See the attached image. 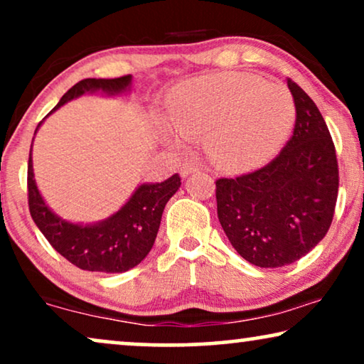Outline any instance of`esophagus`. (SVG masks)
<instances>
[{"mask_svg": "<svg viewBox=\"0 0 364 364\" xmlns=\"http://www.w3.org/2000/svg\"><path fill=\"white\" fill-rule=\"evenodd\" d=\"M197 171H198V166H197V164L186 162V164H182V166H181V171H178V173H181V177H182V178H187L188 176H191V173L197 172Z\"/></svg>", "mask_w": 364, "mask_h": 364, "instance_id": "1", "label": "esophagus"}]
</instances>
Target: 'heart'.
Masks as SVG:
<instances>
[{
  "mask_svg": "<svg viewBox=\"0 0 364 364\" xmlns=\"http://www.w3.org/2000/svg\"><path fill=\"white\" fill-rule=\"evenodd\" d=\"M295 101L287 87L255 74L228 73L193 77L167 97L171 126L187 139H203L217 167L252 171L282 151L295 126ZM166 141L178 139L166 132Z\"/></svg>",
  "mask_w": 364,
  "mask_h": 364,
  "instance_id": "obj_1",
  "label": "heart"
}]
</instances>
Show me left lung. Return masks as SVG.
<instances>
[{
	"label": "left lung",
	"instance_id": "obj_1",
	"mask_svg": "<svg viewBox=\"0 0 364 364\" xmlns=\"http://www.w3.org/2000/svg\"><path fill=\"white\" fill-rule=\"evenodd\" d=\"M296 107L293 136L260 171L218 178L217 215L232 247L260 268H280L313 250L331 225L338 162L326 122L311 97L287 81Z\"/></svg>",
	"mask_w": 364,
	"mask_h": 364
}]
</instances>
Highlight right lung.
Listing matches in <instances>:
<instances>
[{
  "label": "right lung",
  "instance_id": "obj_1",
  "mask_svg": "<svg viewBox=\"0 0 364 364\" xmlns=\"http://www.w3.org/2000/svg\"><path fill=\"white\" fill-rule=\"evenodd\" d=\"M131 89L132 76L82 79L64 94L58 106L49 114L82 94H104L111 97L127 96ZM43 121L38 124L34 136ZM31 152L28 164L29 212L54 250L82 270L102 273L127 272L147 257L156 242L164 207L181 187V177L177 173L164 182H147L137 186L129 200L104 220L92 223L69 222L59 217L39 192L34 181Z\"/></svg>",
  "mask_w": 364,
  "mask_h": 364
}]
</instances>
